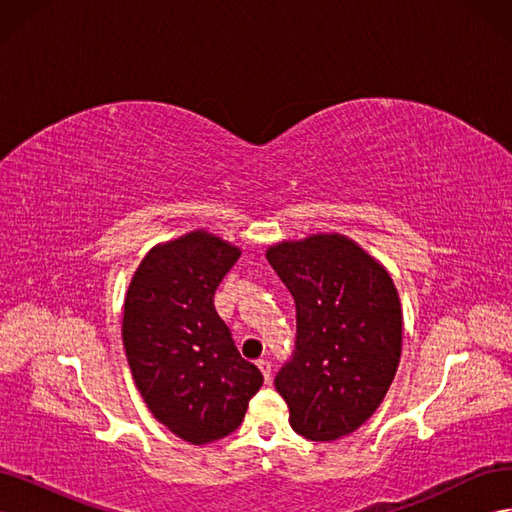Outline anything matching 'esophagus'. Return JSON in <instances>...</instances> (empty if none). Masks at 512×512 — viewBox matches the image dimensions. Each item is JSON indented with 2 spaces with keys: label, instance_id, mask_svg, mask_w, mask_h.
<instances>
[{
  "label": "esophagus",
  "instance_id": "1",
  "mask_svg": "<svg viewBox=\"0 0 512 512\" xmlns=\"http://www.w3.org/2000/svg\"><path fill=\"white\" fill-rule=\"evenodd\" d=\"M258 367H260V371H262V376H265L267 382H269V380H271V361L260 359V361H258Z\"/></svg>",
  "mask_w": 512,
  "mask_h": 512
}]
</instances>
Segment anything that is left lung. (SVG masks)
Returning <instances> with one entry per match:
<instances>
[{
    "mask_svg": "<svg viewBox=\"0 0 512 512\" xmlns=\"http://www.w3.org/2000/svg\"><path fill=\"white\" fill-rule=\"evenodd\" d=\"M267 260L297 303V350L275 376L290 425L314 442L344 438L378 410L399 365L393 277L339 232L275 243Z\"/></svg>",
    "mask_w": 512,
    "mask_h": 512,
    "instance_id": "left-lung-1",
    "label": "left lung"
}]
</instances>
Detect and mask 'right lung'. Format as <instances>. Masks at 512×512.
<instances>
[{
  "label": "right lung",
  "instance_id": "right-lung-1",
  "mask_svg": "<svg viewBox=\"0 0 512 512\" xmlns=\"http://www.w3.org/2000/svg\"><path fill=\"white\" fill-rule=\"evenodd\" d=\"M241 250L207 230L151 247L123 299L121 337L149 412L190 444L235 431L262 386L215 312L213 294Z\"/></svg>",
  "mask_w": 512,
  "mask_h": 512
}]
</instances>
